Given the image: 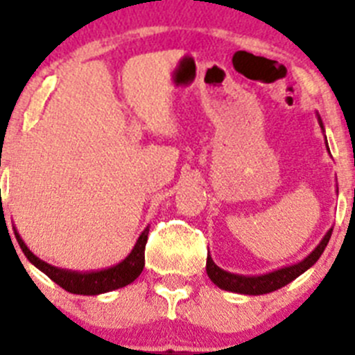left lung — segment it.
<instances>
[{"label": "left lung", "mask_w": 355, "mask_h": 355, "mask_svg": "<svg viewBox=\"0 0 355 355\" xmlns=\"http://www.w3.org/2000/svg\"><path fill=\"white\" fill-rule=\"evenodd\" d=\"M321 123V121H319ZM322 128V123H321ZM333 229L328 230V234L324 236V239L319 243V246L309 254L305 260L298 261V263L290 265V267H284V269L274 270V272L263 274V276H237V274L225 272L211 260V257L206 258V272H208L209 279L216 284L218 288L227 291H234V293H243V295H265L270 293V291H276L279 288L286 286L288 283H291L293 279H297L300 274H304L305 270L311 269L312 265L319 260V257L322 254L324 248L328 246L329 237H331Z\"/></svg>", "instance_id": "left-lung-1"}]
</instances>
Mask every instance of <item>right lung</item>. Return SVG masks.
Listing matches in <instances>:
<instances>
[{
  "label": "right lung",
  "instance_id": "add662e5",
  "mask_svg": "<svg viewBox=\"0 0 355 355\" xmlns=\"http://www.w3.org/2000/svg\"><path fill=\"white\" fill-rule=\"evenodd\" d=\"M147 236H149V227L144 230L142 236L137 241L135 248L132 250V253H130L121 263L114 265V267H109V269L95 270V272H76V270L58 269V267H53V265L40 260L36 254L31 253L29 248L24 244V241L20 239L19 234L15 232L19 246L22 248L27 260L33 261L40 270H43L53 283H57L58 286L64 288L69 293L76 295L105 293V291L118 290V288L128 286L130 283H133V281L140 276V272L144 270V265H146Z\"/></svg>",
  "mask_w": 355,
  "mask_h": 355
}]
</instances>
